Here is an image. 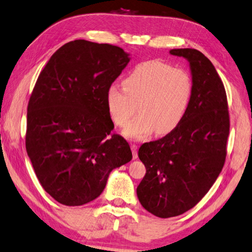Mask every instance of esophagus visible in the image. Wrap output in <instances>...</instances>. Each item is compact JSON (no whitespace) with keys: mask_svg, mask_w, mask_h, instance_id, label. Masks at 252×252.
Returning <instances> with one entry per match:
<instances>
[{"mask_svg":"<svg viewBox=\"0 0 252 252\" xmlns=\"http://www.w3.org/2000/svg\"><path fill=\"white\" fill-rule=\"evenodd\" d=\"M130 149H131V152H133V158H137V146L135 144H130Z\"/></svg>","mask_w":252,"mask_h":252,"instance_id":"esophagus-1","label":"esophagus"}]
</instances>
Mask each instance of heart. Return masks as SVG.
Instances as JSON below:
<instances>
[{
    "mask_svg": "<svg viewBox=\"0 0 252 252\" xmlns=\"http://www.w3.org/2000/svg\"><path fill=\"white\" fill-rule=\"evenodd\" d=\"M192 95V80L188 72L170 64L150 61L138 64L124 80V87L114 83L106 94L107 109L117 126H125L127 138L143 139L154 130L168 134L185 117Z\"/></svg>",
    "mask_w": 252,
    "mask_h": 252,
    "instance_id": "1",
    "label": "heart"
}]
</instances>
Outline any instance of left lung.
Segmentation results:
<instances>
[{
	"mask_svg": "<svg viewBox=\"0 0 252 252\" xmlns=\"http://www.w3.org/2000/svg\"><path fill=\"white\" fill-rule=\"evenodd\" d=\"M170 54L188 61L192 95L175 129L139 148L146 173L136 189L142 206L162 219L184 214L206 195L222 171L230 131L225 89L212 62L193 48Z\"/></svg>",
	"mask_w": 252,
	"mask_h": 252,
	"instance_id": "1",
	"label": "left lung"
}]
</instances>
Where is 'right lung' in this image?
Masks as SVG:
<instances>
[{"label": "right lung", "instance_id": "obj_1", "mask_svg": "<svg viewBox=\"0 0 252 252\" xmlns=\"http://www.w3.org/2000/svg\"><path fill=\"white\" fill-rule=\"evenodd\" d=\"M117 46L79 39L57 49L40 72L27 113L26 149L46 192L66 206L100 196L114 169L131 160L106 103L129 63Z\"/></svg>", "mask_w": 252, "mask_h": 252}]
</instances>
